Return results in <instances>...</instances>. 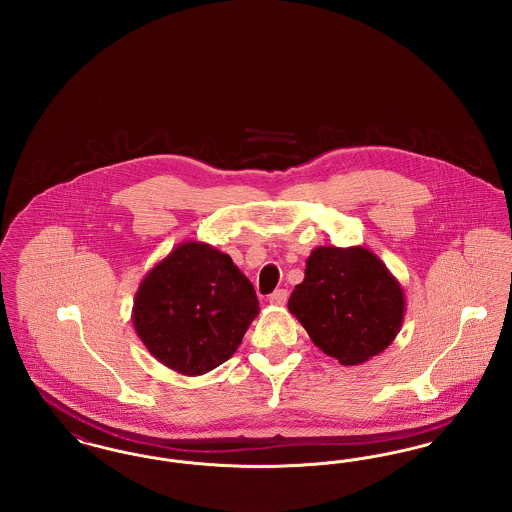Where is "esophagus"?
Here are the masks:
<instances>
[{"label": "esophagus", "mask_w": 512, "mask_h": 512, "mask_svg": "<svg viewBox=\"0 0 512 512\" xmlns=\"http://www.w3.org/2000/svg\"><path fill=\"white\" fill-rule=\"evenodd\" d=\"M286 301H288V292H286V290H276V292L268 295V303H270V305H278V307H280V305H284Z\"/></svg>", "instance_id": "1"}]
</instances>
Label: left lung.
<instances>
[{
	"mask_svg": "<svg viewBox=\"0 0 512 512\" xmlns=\"http://www.w3.org/2000/svg\"><path fill=\"white\" fill-rule=\"evenodd\" d=\"M288 301L311 341L341 365L366 363L399 334L405 292L378 255L361 245L315 247Z\"/></svg>",
	"mask_w": 512,
	"mask_h": 512,
	"instance_id": "left-lung-1",
	"label": "left lung"
}]
</instances>
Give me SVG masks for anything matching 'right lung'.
I'll list each match as a JSON object with an SVG mask.
<instances>
[{"label":"right lung","instance_id":"obj_1","mask_svg":"<svg viewBox=\"0 0 512 512\" xmlns=\"http://www.w3.org/2000/svg\"><path fill=\"white\" fill-rule=\"evenodd\" d=\"M257 315L253 284L230 255L194 240L176 245L147 272L132 307L147 351L184 376L228 361Z\"/></svg>","mask_w":512,"mask_h":512}]
</instances>
